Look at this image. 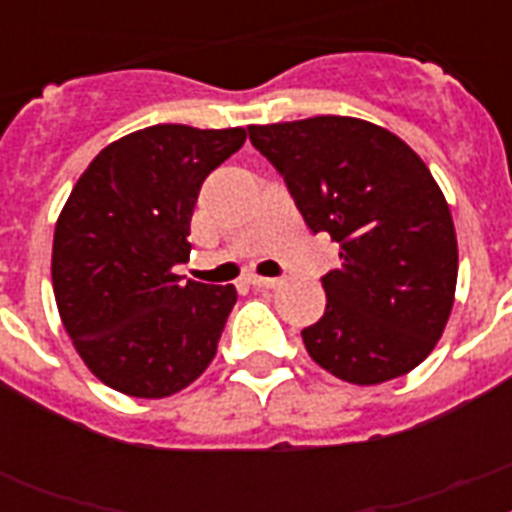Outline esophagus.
Listing matches in <instances>:
<instances>
[{
	"label": "esophagus",
	"mask_w": 512,
	"mask_h": 512,
	"mask_svg": "<svg viewBox=\"0 0 512 512\" xmlns=\"http://www.w3.org/2000/svg\"><path fill=\"white\" fill-rule=\"evenodd\" d=\"M249 284L255 289H273L279 287V279H268V276H249Z\"/></svg>",
	"instance_id": "1"
}]
</instances>
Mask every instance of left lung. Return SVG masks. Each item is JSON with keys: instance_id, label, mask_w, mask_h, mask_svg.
Returning a JSON list of instances; mask_svg holds the SVG:
<instances>
[{"instance_id": "8db88e82", "label": "left lung", "mask_w": 512, "mask_h": 512, "mask_svg": "<svg viewBox=\"0 0 512 512\" xmlns=\"http://www.w3.org/2000/svg\"><path fill=\"white\" fill-rule=\"evenodd\" d=\"M305 225L340 244L321 276L327 308L303 329L329 374L377 385L412 372L444 332L457 287L449 204L420 156L393 132L350 116L247 127Z\"/></svg>"}]
</instances>
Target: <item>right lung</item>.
I'll use <instances>...</instances> for the list:
<instances>
[{
    "mask_svg": "<svg viewBox=\"0 0 512 512\" xmlns=\"http://www.w3.org/2000/svg\"><path fill=\"white\" fill-rule=\"evenodd\" d=\"M247 140L241 127L156 124L103 148L52 241L60 319L90 372L135 398L172 396L217 353L236 289L177 276L201 183Z\"/></svg>",
    "mask_w": 512,
    "mask_h": 512,
    "instance_id": "add662e5",
    "label": "right lung"
}]
</instances>
